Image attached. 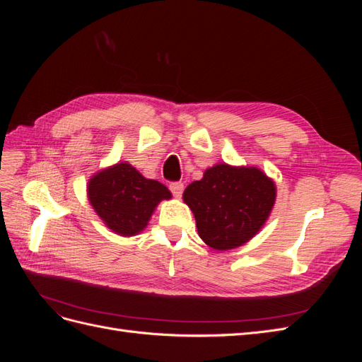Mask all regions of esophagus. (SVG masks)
<instances>
[{"label": "esophagus", "mask_w": 362, "mask_h": 362, "mask_svg": "<svg viewBox=\"0 0 362 362\" xmlns=\"http://www.w3.org/2000/svg\"><path fill=\"white\" fill-rule=\"evenodd\" d=\"M169 189H170V192H172L175 198H181L182 192H184V184L182 182H170Z\"/></svg>", "instance_id": "1"}]
</instances>
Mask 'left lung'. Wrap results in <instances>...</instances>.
Segmentation results:
<instances>
[{"mask_svg": "<svg viewBox=\"0 0 362 362\" xmlns=\"http://www.w3.org/2000/svg\"><path fill=\"white\" fill-rule=\"evenodd\" d=\"M182 199L204 242L216 250H229L247 243L266 223L276 185L258 168L222 163L187 185Z\"/></svg>", "mask_w": 362, "mask_h": 362, "instance_id": "obj_1", "label": "left lung"}]
</instances>
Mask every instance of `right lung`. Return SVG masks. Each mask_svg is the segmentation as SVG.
Instances as JSON below:
<instances>
[{
	"mask_svg": "<svg viewBox=\"0 0 362 362\" xmlns=\"http://www.w3.org/2000/svg\"><path fill=\"white\" fill-rule=\"evenodd\" d=\"M87 194L104 223L124 237L145 229L156 206L172 198L166 185L145 178L128 163H117L93 175Z\"/></svg>",
	"mask_w": 362,
	"mask_h": 362,
	"instance_id": "right-lung-1",
	"label": "right lung"
}]
</instances>
